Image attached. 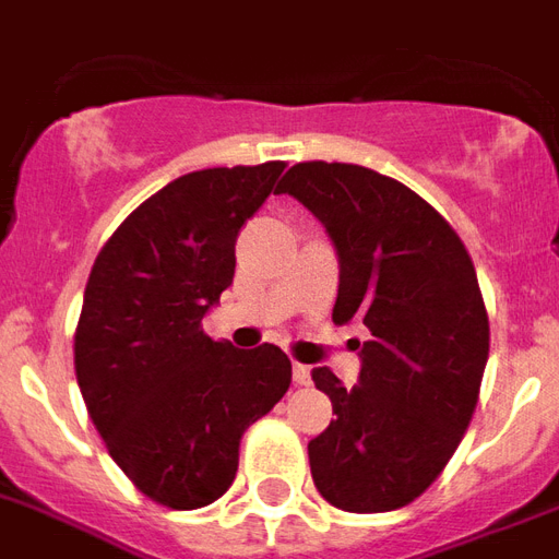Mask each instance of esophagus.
Segmentation results:
<instances>
[{
	"mask_svg": "<svg viewBox=\"0 0 559 559\" xmlns=\"http://www.w3.org/2000/svg\"><path fill=\"white\" fill-rule=\"evenodd\" d=\"M292 377H295L297 385H309V380H312V374H309V365L295 362V368H292Z\"/></svg>",
	"mask_w": 559,
	"mask_h": 559,
	"instance_id": "1",
	"label": "esophagus"
}]
</instances>
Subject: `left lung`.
Segmentation results:
<instances>
[{"label": "left lung", "mask_w": 559, "mask_h": 559, "mask_svg": "<svg viewBox=\"0 0 559 559\" xmlns=\"http://www.w3.org/2000/svg\"><path fill=\"white\" fill-rule=\"evenodd\" d=\"M276 191L333 238L335 324L371 333L359 385L312 371L335 413L309 442L314 486L347 513L406 507L454 456L480 394L489 318L472 255L433 205L368 167L300 162Z\"/></svg>", "instance_id": "1"}]
</instances>
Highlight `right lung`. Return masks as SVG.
Instances as JSON below:
<instances>
[{
  "label": "right lung",
  "mask_w": 559,
  "mask_h": 559,
  "mask_svg": "<svg viewBox=\"0 0 559 559\" xmlns=\"http://www.w3.org/2000/svg\"><path fill=\"white\" fill-rule=\"evenodd\" d=\"M283 170L179 176L117 226L87 276L73 344L87 415L126 477L170 510L233 486L241 436L292 383L276 344L235 350L203 333L233 285L238 233Z\"/></svg>",
  "instance_id": "obj_1"
}]
</instances>
